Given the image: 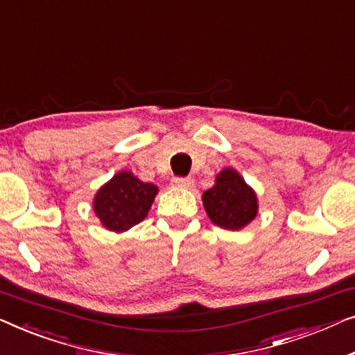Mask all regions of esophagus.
<instances>
[{
  "label": "esophagus",
  "instance_id": "obj_1",
  "mask_svg": "<svg viewBox=\"0 0 355 355\" xmlns=\"http://www.w3.org/2000/svg\"><path fill=\"white\" fill-rule=\"evenodd\" d=\"M172 184L173 187H178V188H193L194 187V180L193 178H182V177H175L172 180Z\"/></svg>",
  "mask_w": 355,
  "mask_h": 355
}]
</instances>
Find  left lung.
Masks as SVG:
<instances>
[{"mask_svg": "<svg viewBox=\"0 0 355 355\" xmlns=\"http://www.w3.org/2000/svg\"><path fill=\"white\" fill-rule=\"evenodd\" d=\"M202 204L214 225L232 232L249 225L259 212L256 191L232 167L217 173L214 187L202 193Z\"/></svg>", "mask_w": 355, "mask_h": 355, "instance_id": "left-lung-1", "label": "left lung"}]
</instances>
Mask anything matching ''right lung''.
Segmentation results:
<instances>
[{
  "label": "right lung",
  "instance_id": "add662e5",
  "mask_svg": "<svg viewBox=\"0 0 355 355\" xmlns=\"http://www.w3.org/2000/svg\"><path fill=\"white\" fill-rule=\"evenodd\" d=\"M159 188L141 182L128 171L117 172L98 189L93 211L101 225L114 233H123L146 218Z\"/></svg>",
  "mask_w": 355,
  "mask_h": 355
}]
</instances>
